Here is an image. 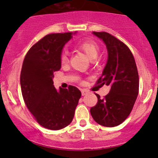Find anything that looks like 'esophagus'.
<instances>
[{
	"instance_id": "esophagus-1",
	"label": "esophagus",
	"mask_w": 158,
	"mask_h": 158,
	"mask_svg": "<svg viewBox=\"0 0 158 158\" xmlns=\"http://www.w3.org/2000/svg\"><path fill=\"white\" fill-rule=\"evenodd\" d=\"M81 92H82V95H87L88 93H89V91L87 90V89H82V90H81Z\"/></svg>"
}]
</instances>
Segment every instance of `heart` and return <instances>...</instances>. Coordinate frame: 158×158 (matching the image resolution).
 I'll return each instance as SVG.
<instances>
[{"instance_id":"obj_1","label":"heart","mask_w":158,"mask_h":158,"mask_svg":"<svg viewBox=\"0 0 158 158\" xmlns=\"http://www.w3.org/2000/svg\"><path fill=\"white\" fill-rule=\"evenodd\" d=\"M76 48L83 51L90 59H95L98 56L99 52V47L95 40L92 39H84L79 40L75 44ZM69 61L68 52L63 51L60 55V63L62 65H66Z\"/></svg>"}]
</instances>
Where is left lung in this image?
Segmentation results:
<instances>
[{
  "mask_svg": "<svg viewBox=\"0 0 158 158\" xmlns=\"http://www.w3.org/2000/svg\"><path fill=\"white\" fill-rule=\"evenodd\" d=\"M108 49L107 64L96 85H109L110 92L91 108L94 120L106 127L122 124L134 107L139 92V77L135 58L126 44L106 32H93Z\"/></svg>",
  "mask_w": 158,
  "mask_h": 158,
  "instance_id": "left-lung-1",
  "label": "left lung"
}]
</instances>
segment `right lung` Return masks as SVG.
<instances>
[{
  "label": "right lung",
  "mask_w": 158,
  "mask_h": 158,
  "mask_svg": "<svg viewBox=\"0 0 158 158\" xmlns=\"http://www.w3.org/2000/svg\"><path fill=\"white\" fill-rule=\"evenodd\" d=\"M72 33H50L32 46L25 56L20 73L22 95L27 107L41 126L60 130L73 121L81 92L53 85L56 71L61 68L60 55Z\"/></svg>",
  "instance_id": "add662e5"
}]
</instances>
